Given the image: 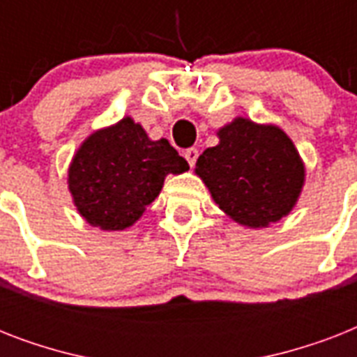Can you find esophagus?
<instances>
[{"label": "esophagus", "mask_w": 357, "mask_h": 357, "mask_svg": "<svg viewBox=\"0 0 357 357\" xmlns=\"http://www.w3.org/2000/svg\"><path fill=\"white\" fill-rule=\"evenodd\" d=\"M185 159H187V162H189L190 167H195L196 165V159H198V150L196 148H189V150H185Z\"/></svg>", "instance_id": "esophagus-1"}]
</instances>
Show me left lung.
<instances>
[{"mask_svg": "<svg viewBox=\"0 0 357 357\" xmlns=\"http://www.w3.org/2000/svg\"><path fill=\"white\" fill-rule=\"evenodd\" d=\"M196 161L195 172L235 222L266 228L287 217L304 187L305 168L293 140L278 126L235 119Z\"/></svg>", "mask_w": 357, "mask_h": 357, "instance_id": "left-lung-1", "label": "left lung"}]
</instances>
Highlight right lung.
I'll use <instances>...</instances> for the list:
<instances>
[{
    "mask_svg": "<svg viewBox=\"0 0 357 357\" xmlns=\"http://www.w3.org/2000/svg\"><path fill=\"white\" fill-rule=\"evenodd\" d=\"M185 170L189 162L167 139L151 140L140 123L126 116L79 146L70 162L68 189L86 222L119 231L142 217L168 174Z\"/></svg>",
    "mask_w": 357,
    "mask_h": 357,
    "instance_id": "obj_1",
    "label": "right lung"
}]
</instances>
